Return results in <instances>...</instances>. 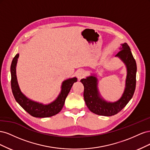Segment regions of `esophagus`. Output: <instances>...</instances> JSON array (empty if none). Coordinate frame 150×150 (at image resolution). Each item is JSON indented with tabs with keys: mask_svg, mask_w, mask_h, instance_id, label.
Listing matches in <instances>:
<instances>
[{
	"mask_svg": "<svg viewBox=\"0 0 150 150\" xmlns=\"http://www.w3.org/2000/svg\"><path fill=\"white\" fill-rule=\"evenodd\" d=\"M77 76H78V78L79 79H81L83 78L84 77V76H85V73H84V71H82V70L79 71L78 72V74H77Z\"/></svg>",
	"mask_w": 150,
	"mask_h": 150,
	"instance_id": "obj_1",
	"label": "esophagus"
}]
</instances>
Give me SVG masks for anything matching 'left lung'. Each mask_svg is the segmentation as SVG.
Segmentation results:
<instances>
[{
    "label": "left lung",
    "instance_id": "left-lung-1",
    "mask_svg": "<svg viewBox=\"0 0 150 150\" xmlns=\"http://www.w3.org/2000/svg\"><path fill=\"white\" fill-rule=\"evenodd\" d=\"M120 51L116 56L124 62L127 67L126 88L121 98L115 103H109L101 98L98 90V79L94 76L82 79L81 82L84 85V98L89 110L94 114L111 116L118 113L132 98L136 88L137 63L126 43L121 44Z\"/></svg>",
    "mask_w": 150,
    "mask_h": 150
}]
</instances>
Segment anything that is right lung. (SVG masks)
<instances>
[{
  "label": "right lung",
  "instance_id": "obj_1",
  "mask_svg": "<svg viewBox=\"0 0 150 150\" xmlns=\"http://www.w3.org/2000/svg\"><path fill=\"white\" fill-rule=\"evenodd\" d=\"M19 54L13 57L11 66V88L16 101L19 105L28 112L29 115L35 117H47L57 115L59 112L64 106L66 98L69 94L73 84L77 81L76 78L67 79L62 83L61 92L57 98L52 103L47 105H44L34 102L26 98L22 94L17 83L16 77V64Z\"/></svg>",
  "mask_w": 150,
  "mask_h": 150
}]
</instances>
